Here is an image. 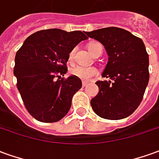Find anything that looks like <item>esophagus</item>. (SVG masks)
Returning a JSON list of instances; mask_svg holds the SVG:
<instances>
[{
	"label": "esophagus",
	"mask_w": 159,
	"mask_h": 159,
	"mask_svg": "<svg viewBox=\"0 0 159 159\" xmlns=\"http://www.w3.org/2000/svg\"><path fill=\"white\" fill-rule=\"evenodd\" d=\"M88 84H89V82H87V81H86V82H84H84L82 83V85H83V86L84 87V86H86Z\"/></svg>",
	"instance_id": "1"
}]
</instances>
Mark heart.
<instances>
[{"label":"heart","mask_w":159,"mask_h":159,"mask_svg":"<svg viewBox=\"0 0 159 159\" xmlns=\"http://www.w3.org/2000/svg\"><path fill=\"white\" fill-rule=\"evenodd\" d=\"M87 49L90 52L91 55L93 56L95 53L97 52L98 50L102 49V45L99 42H91L87 45ZM74 55V51H72L70 54H69V59L71 60ZM70 74L72 75H74L77 78H80L82 80H88L91 78H92L93 76L97 75V70L93 67H89V68H85V67H82V66H73L70 68Z\"/></svg>","instance_id":"1"}]
</instances>
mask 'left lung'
<instances>
[{
    "mask_svg": "<svg viewBox=\"0 0 159 159\" xmlns=\"http://www.w3.org/2000/svg\"><path fill=\"white\" fill-rule=\"evenodd\" d=\"M104 46L108 61L102 74L109 80L97 81L99 92L91 101L101 118L125 119L138 107L149 81V58L143 41L116 27L85 32Z\"/></svg>",
    "mask_w": 159,
    "mask_h": 159,
    "instance_id": "8db88e82",
    "label": "left lung"
}]
</instances>
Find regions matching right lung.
<instances>
[{"label": "right lung", "mask_w": 159, "mask_h": 159, "mask_svg": "<svg viewBox=\"0 0 159 159\" xmlns=\"http://www.w3.org/2000/svg\"><path fill=\"white\" fill-rule=\"evenodd\" d=\"M88 37L82 31L59 29L37 31L24 40L15 56L13 70L28 112L44 123L59 121L68 113L72 98L82 87L80 78L64 76L69 53Z\"/></svg>", "instance_id": "obj_1"}]
</instances>
